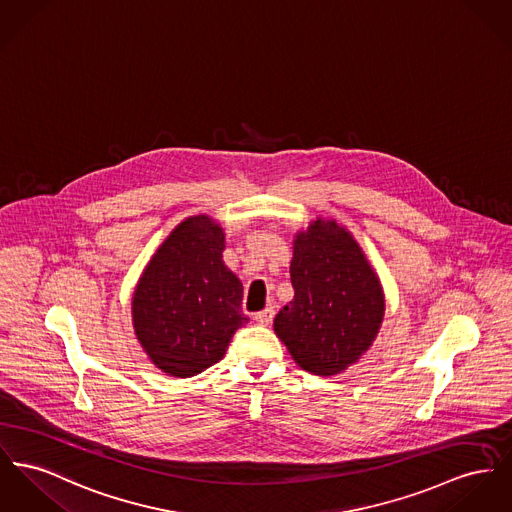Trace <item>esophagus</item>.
Segmentation results:
<instances>
[{
	"instance_id": "34e87169",
	"label": "esophagus",
	"mask_w": 512,
	"mask_h": 512,
	"mask_svg": "<svg viewBox=\"0 0 512 512\" xmlns=\"http://www.w3.org/2000/svg\"><path fill=\"white\" fill-rule=\"evenodd\" d=\"M273 316H275V308L266 307L264 310H260V312L254 314V320H256L258 324H262V326H268V324H272Z\"/></svg>"
}]
</instances>
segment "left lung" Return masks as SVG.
<instances>
[{"label":"left lung","instance_id":"8db88e82","mask_svg":"<svg viewBox=\"0 0 512 512\" xmlns=\"http://www.w3.org/2000/svg\"><path fill=\"white\" fill-rule=\"evenodd\" d=\"M295 297L273 320L275 334L312 375H338L373 343L384 316L378 277L353 237L314 221L295 240Z\"/></svg>","mask_w":512,"mask_h":512}]
</instances>
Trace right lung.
Masks as SVG:
<instances>
[{
	"mask_svg": "<svg viewBox=\"0 0 512 512\" xmlns=\"http://www.w3.org/2000/svg\"><path fill=\"white\" fill-rule=\"evenodd\" d=\"M219 225L198 215L182 221L137 283L134 328L151 361L172 376L198 375L219 363L242 312V283L221 258Z\"/></svg>",
	"mask_w": 512,
	"mask_h": 512,
	"instance_id": "1",
	"label": "right lung"
}]
</instances>
